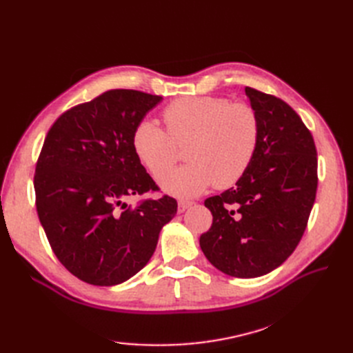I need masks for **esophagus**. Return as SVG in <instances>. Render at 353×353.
Wrapping results in <instances>:
<instances>
[{"mask_svg":"<svg viewBox=\"0 0 353 353\" xmlns=\"http://www.w3.org/2000/svg\"><path fill=\"white\" fill-rule=\"evenodd\" d=\"M191 205H193V201H188V200H179V201H178V213H183V212H185Z\"/></svg>","mask_w":353,"mask_h":353,"instance_id":"1","label":"esophagus"}]
</instances>
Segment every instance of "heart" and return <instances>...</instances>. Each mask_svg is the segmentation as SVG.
<instances>
[{
  "label": "heart",
  "instance_id": "1",
  "mask_svg": "<svg viewBox=\"0 0 353 353\" xmlns=\"http://www.w3.org/2000/svg\"><path fill=\"white\" fill-rule=\"evenodd\" d=\"M166 130L140 122L132 132V150L153 176L174 163L176 145H190L192 163L159 178L166 193L193 197L215 184L228 188L248 172L259 147L261 122L248 103L222 97H187L163 110Z\"/></svg>",
  "mask_w": 353,
  "mask_h": 353
}]
</instances>
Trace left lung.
Masks as SVG:
<instances>
[{
  "instance_id": "1",
  "label": "left lung",
  "mask_w": 353,
  "mask_h": 353,
  "mask_svg": "<svg viewBox=\"0 0 353 353\" xmlns=\"http://www.w3.org/2000/svg\"><path fill=\"white\" fill-rule=\"evenodd\" d=\"M259 116V147L236 187L205 200L212 227L200 236L208 261L223 274L254 279L274 271L301 241L318 175L314 138L290 105L245 87Z\"/></svg>"
}]
</instances>
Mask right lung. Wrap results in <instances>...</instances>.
<instances>
[{
  "label": "right lung",
  "mask_w": 353,
  "mask_h": 353,
  "mask_svg": "<svg viewBox=\"0 0 353 353\" xmlns=\"http://www.w3.org/2000/svg\"><path fill=\"white\" fill-rule=\"evenodd\" d=\"M160 101L135 90L105 91L63 113L46 137L34 176L37 212L57 259L85 283L130 280L175 216L176 200L169 196L126 203L159 190L131 140Z\"/></svg>",
  "instance_id": "1"
}]
</instances>
